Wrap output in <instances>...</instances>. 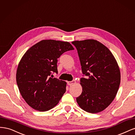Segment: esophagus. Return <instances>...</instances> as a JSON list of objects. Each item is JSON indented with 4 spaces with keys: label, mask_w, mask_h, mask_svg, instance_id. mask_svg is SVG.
I'll return each mask as SVG.
<instances>
[{
    "label": "esophagus",
    "mask_w": 135,
    "mask_h": 135,
    "mask_svg": "<svg viewBox=\"0 0 135 135\" xmlns=\"http://www.w3.org/2000/svg\"><path fill=\"white\" fill-rule=\"evenodd\" d=\"M75 83H76V81H75V80H73V81H68V82H67L68 84L69 85L74 84H75Z\"/></svg>",
    "instance_id": "34e87169"
}]
</instances>
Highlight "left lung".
Here are the masks:
<instances>
[{"label": "left lung", "instance_id": "left-lung-1", "mask_svg": "<svg viewBox=\"0 0 135 135\" xmlns=\"http://www.w3.org/2000/svg\"><path fill=\"white\" fill-rule=\"evenodd\" d=\"M78 51L83 74L82 92L76 97L79 107L90 113L103 111L115 99L120 83L119 67L103 44L94 39L71 42Z\"/></svg>", "mask_w": 135, "mask_h": 135}]
</instances>
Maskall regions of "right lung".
<instances>
[{
    "mask_svg": "<svg viewBox=\"0 0 135 135\" xmlns=\"http://www.w3.org/2000/svg\"><path fill=\"white\" fill-rule=\"evenodd\" d=\"M74 50L68 42L42 40L31 47L20 61L16 81L26 103L39 112H46L58 104L66 92V82L50 77L57 73V59Z\"/></svg>",
    "mask_w": 135,
    "mask_h": 135,
    "instance_id": "1",
    "label": "right lung"
}]
</instances>
